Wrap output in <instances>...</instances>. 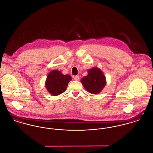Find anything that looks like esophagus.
<instances>
[{"label": "esophagus", "instance_id": "obj_1", "mask_svg": "<svg viewBox=\"0 0 153 153\" xmlns=\"http://www.w3.org/2000/svg\"><path fill=\"white\" fill-rule=\"evenodd\" d=\"M74 79L76 81H78L79 80V76H74Z\"/></svg>", "mask_w": 153, "mask_h": 153}]
</instances>
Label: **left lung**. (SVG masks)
Instances as JSON below:
<instances>
[{
  "label": "left lung",
  "mask_w": 153,
  "mask_h": 153,
  "mask_svg": "<svg viewBox=\"0 0 153 153\" xmlns=\"http://www.w3.org/2000/svg\"><path fill=\"white\" fill-rule=\"evenodd\" d=\"M88 75L82 79L84 88L91 94H98L106 84L105 77L100 69L94 68L88 71Z\"/></svg>",
  "instance_id": "8db88e82"
}]
</instances>
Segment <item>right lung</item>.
Returning <instances> with one entry per match:
<instances>
[{
  "instance_id": "obj_1",
  "label": "right lung",
  "mask_w": 153,
  "mask_h": 153,
  "mask_svg": "<svg viewBox=\"0 0 153 153\" xmlns=\"http://www.w3.org/2000/svg\"><path fill=\"white\" fill-rule=\"evenodd\" d=\"M71 80L70 75H63L60 71L54 70L48 75L45 87L50 94L55 96L58 95L66 91Z\"/></svg>"
}]
</instances>
